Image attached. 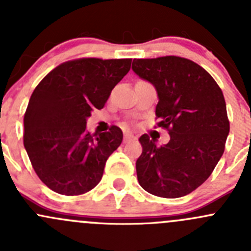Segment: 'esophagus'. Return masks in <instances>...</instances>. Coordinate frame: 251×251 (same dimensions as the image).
Returning <instances> with one entry per match:
<instances>
[{"label":"esophagus","mask_w":251,"mask_h":251,"mask_svg":"<svg viewBox=\"0 0 251 251\" xmlns=\"http://www.w3.org/2000/svg\"><path fill=\"white\" fill-rule=\"evenodd\" d=\"M132 141H136V136H133L132 133H125V136H124V142H132Z\"/></svg>","instance_id":"1"}]
</instances>
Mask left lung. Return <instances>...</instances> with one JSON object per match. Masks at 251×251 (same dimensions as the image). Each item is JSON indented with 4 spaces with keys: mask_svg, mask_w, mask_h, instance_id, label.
I'll return each mask as SVG.
<instances>
[{
    "mask_svg": "<svg viewBox=\"0 0 251 251\" xmlns=\"http://www.w3.org/2000/svg\"><path fill=\"white\" fill-rule=\"evenodd\" d=\"M132 70L155 88L158 125L170 135L164 146L141 136L138 182L161 198L187 196L209 178L224 154L229 133L224 93L206 70L186 58L133 59Z\"/></svg>",
    "mask_w": 251,
    "mask_h": 251,
    "instance_id": "1",
    "label": "left lung"
}]
</instances>
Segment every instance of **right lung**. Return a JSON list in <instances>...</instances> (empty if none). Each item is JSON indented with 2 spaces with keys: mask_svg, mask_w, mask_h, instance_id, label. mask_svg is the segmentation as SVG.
<instances>
[{
  "mask_svg": "<svg viewBox=\"0 0 251 251\" xmlns=\"http://www.w3.org/2000/svg\"><path fill=\"white\" fill-rule=\"evenodd\" d=\"M130 67L131 59L82 58L58 65L35 88L24 115V147L48 188L78 196L100 183L123 131L111 126L91 135L86 124Z\"/></svg>",
  "mask_w": 251,
  "mask_h": 251,
  "instance_id": "right-lung-1",
  "label": "right lung"
}]
</instances>
